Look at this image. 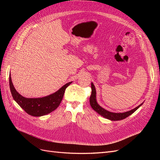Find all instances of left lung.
<instances>
[{"label":"left lung","instance_id":"left-lung-1","mask_svg":"<svg viewBox=\"0 0 160 160\" xmlns=\"http://www.w3.org/2000/svg\"><path fill=\"white\" fill-rule=\"evenodd\" d=\"M91 90H92L91 95L90 96V99H89V102H90L91 108H93V109L95 111H96L98 114L102 116V117L108 119H109L111 121H119L128 118V116L134 113L139 107H141L142 104L143 103H141L139 105H138V107L130 111H126V112H123V113L111 112V111H109L108 110L105 109L102 107H101V106L98 104L96 99V89L95 88V85H93V83H91Z\"/></svg>","mask_w":160,"mask_h":160}]
</instances>
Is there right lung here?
Segmentation results:
<instances>
[{
  "instance_id": "1",
  "label": "right lung",
  "mask_w": 160,
  "mask_h": 160,
  "mask_svg": "<svg viewBox=\"0 0 160 160\" xmlns=\"http://www.w3.org/2000/svg\"><path fill=\"white\" fill-rule=\"evenodd\" d=\"M71 82L66 83L55 93L43 98H27L19 94L12 84L11 74H9V85L14 100L20 107L30 115L35 117L45 115L55 110L60 105L65 91Z\"/></svg>"
}]
</instances>
